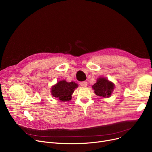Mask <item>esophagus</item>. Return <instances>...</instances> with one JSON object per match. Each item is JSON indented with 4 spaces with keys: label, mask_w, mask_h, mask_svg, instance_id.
I'll return each mask as SVG.
<instances>
[{
    "label": "esophagus",
    "mask_w": 152,
    "mask_h": 152,
    "mask_svg": "<svg viewBox=\"0 0 152 152\" xmlns=\"http://www.w3.org/2000/svg\"><path fill=\"white\" fill-rule=\"evenodd\" d=\"M80 85L81 86H83V87H86L87 86V83L86 82V81H83V82H81L80 83Z\"/></svg>",
    "instance_id": "1"
}]
</instances>
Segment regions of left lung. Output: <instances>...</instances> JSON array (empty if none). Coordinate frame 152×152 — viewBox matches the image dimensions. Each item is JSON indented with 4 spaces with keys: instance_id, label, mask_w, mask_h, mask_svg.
<instances>
[{
    "instance_id": "left-lung-1",
    "label": "left lung",
    "mask_w": 152,
    "mask_h": 152,
    "mask_svg": "<svg viewBox=\"0 0 152 152\" xmlns=\"http://www.w3.org/2000/svg\"><path fill=\"white\" fill-rule=\"evenodd\" d=\"M114 88V84L109 81L105 77L98 78L97 83L92 86L95 94L103 98L110 97Z\"/></svg>"
}]
</instances>
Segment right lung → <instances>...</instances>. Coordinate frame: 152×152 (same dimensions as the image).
I'll return each mask as SVG.
<instances>
[{
  "label": "right lung",
  "instance_id": "add662e5",
  "mask_svg": "<svg viewBox=\"0 0 152 152\" xmlns=\"http://www.w3.org/2000/svg\"><path fill=\"white\" fill-rule=\"evenodd\" d=\"M77 87L78 85L74 82L68 83L65 80H62L52 87L51 94L53 97L60 101H69L71 100V95Z\"/></svg>",
  "mask_w": 152,
  "mask_h": 152
}]
</instances>
